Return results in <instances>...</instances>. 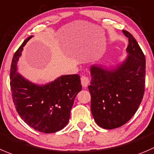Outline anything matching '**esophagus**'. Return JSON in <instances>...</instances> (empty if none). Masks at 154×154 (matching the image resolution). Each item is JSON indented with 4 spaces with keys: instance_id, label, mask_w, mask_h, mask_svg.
I'll return each instance as SVG.
<instances>
[{
    "instance_id": "obj_1",
    "label": "esophagus",
    "mask_w": 154,
    "mask_h": 154,
    "mask_svg": "<svg viewBox=\"0 0 154 154\" xmlns=\"http://www.w3.org/2000/svg\"><path fill=\"white\" fill-rule=\"evenodd\" d=\"M81 82H82V87L86 88L88 85L89 82H90V80H89V79L88 78V77H86V76L85 75H82L81 77Z\"/></svg>"
}]
</instances>
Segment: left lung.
I'll use <instances>...</instances> for the list:
<instances>
[{
    "label": "left lung",
    "mask_w": 154,
    "mask_h": 154,
    "mask_svg": "<svg viewBox=\"0 0 154 154\" xmlns=\"http://www.w3.org/2000/svg\"><path fill=\"white\" fill-rule=\"evenodd\" d=\"M128 38L125 59L116 66L92 65L88 90L95 122L105 129L125 125L138 109L144 93L145 57L132 35Z\"/></svg>",
    "instance_id": "obj_1"
}]
</instances>
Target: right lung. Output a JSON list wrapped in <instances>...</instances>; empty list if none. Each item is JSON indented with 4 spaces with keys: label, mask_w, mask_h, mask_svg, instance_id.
Wrapping results in <instances>:
<instances>
[{
    "label": "right lung",
    "mask_w": 154,
    "mask_h": 154,
    "mask_svg": "<svg viewBox=\"0 0 154 154\" xmlns=\"http://www.w3.org/2000/svg\"><path fill=\"white\" fill-rule=\"evenodd\" d=\"M26 39L14 54L10 68V88L17 112L29 126L44 133L60 131L68 123L76 95L82 90L78 74L63 75L51 82L38 85L17 72V63Z\"/></svg>",
    "instance_id": "right-lung-1"
}]
</instances>
